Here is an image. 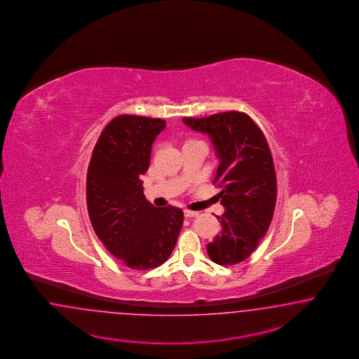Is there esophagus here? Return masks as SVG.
<instances>
[{
  "mask_svg": "<svg viewBox=\"0 0 359 359\" xmlns=\"http://www.w3.org/2000/svg\"><path fill=\"white\" fill-rule=\"evenodd\" d=\"M184 216L185 217H197L198 216V212H194V210H188V209H185L184 210Z\"/></svg>",
  "mask_w": 359,
  "mask_h": 359,
  "instance_id": "esophagus-1",
  "label": "esophagus"
}]
</instances>
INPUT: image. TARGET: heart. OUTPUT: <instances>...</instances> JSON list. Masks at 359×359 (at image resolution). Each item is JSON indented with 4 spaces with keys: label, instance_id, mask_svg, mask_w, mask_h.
Segmentation results:
<instances>
[{
    "label": "heart",
    "instance_id": "b5f03b06",
    "mask_svg": "<svg viewBox=\"0 0 359 359\" xmlns=\"http://www.w3.org/2000/svg\"><path fill=\"white\" fill-rule=\"evenodd\" d=\"M192 142H198V141H195V140H189V141L185 142V144H187V143H192Z\"/></svg>",
    "mask_w": 359,
    "mask_h": 359
}]
</instances>
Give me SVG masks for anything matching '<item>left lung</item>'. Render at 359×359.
Wrapping results in <instances>:
<instances>
[{
	"mask_svg": "<svg viewBox=\"0 0 359 359\" xmlns=\"http://www.w3.org/2000/svg\"><path fill=\"white\" fill-rule=\"evenodd\" d=\"M192 130L208 134L217 154L216 177L225 213L222 230L208 243L209 258L221 266L245 261L271 224L276 203V175L271 151L258 125L242 111L203 118H183Z\"/></svg>",
	"mask_w": 359,
	"mask_h": 359,
	"instance_id": "1",
	"label": "left lung"
}]
</instances>
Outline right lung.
Masks as SVG:
<instances>
[{
  "label": "right lung",
  "instance_id": "add662e5",
  "mask_svg": "<svg viewBox=\"0 0 359 359\" xmlns=\"http://www.w3.org/2000/svg\"><path fill=\"white\" fill-rule=\"evenodd\" d=\"M165 121L122 114L110 121L92 152L87 205L92 226L111 255L133 270L161 266L174 250L183 210L146 200L142 175Z\"/></svg>",
  "mask_w": 359,
  "mask_h": 359
}]
</instances>
